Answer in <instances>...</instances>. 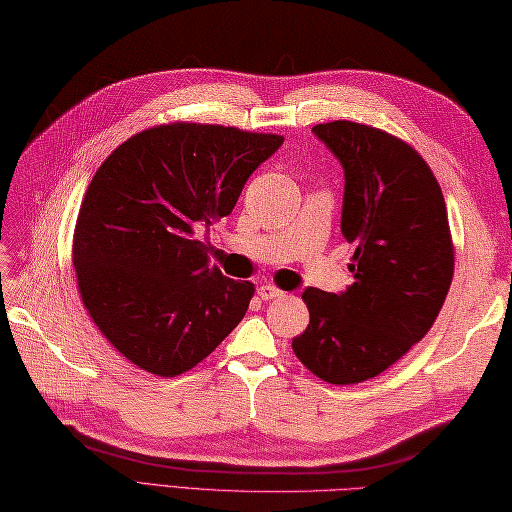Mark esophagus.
Here are the masks:
<instances>
[{
  "label": "esophagus",
  "mask_w": 512,
  "mask_h": 512,
  "mask_svg": "<svg viewBox=\"0 0 512 512\" xmlns=\"http://www.w3.org/2000/svg\"><path fill=\"white\" fill-rule=\"evenodd\" d=\"M286 292H281L279 288H275V286H270V284H266V286H259L257 288V297L262 299V301H270V299H279V297H284Z\"/></svg>",
  "instance_id": "1"
}]
</instances>
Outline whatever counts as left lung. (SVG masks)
Returning <instances> with one entry per match:
<instances>
[{
    "label": "left lung",
    "mask_w": 512,
    "mask_h": 512,
    "mask_svg": "<svg viewBox=\"0 0 512 512\" xmlns=\"http://www.w3.org/2000/svg\"><path fill=\"white\" fill-rule=\"evenodd\" d=\"M312 132L345 171L341 231L356 244L354 284L341 295L306 288L310 323L292 350L325 383L354 385L431 330L451 288L453 239L440 184L405 140L352 121Z\"/></svg>",
    "instance_id": "left-lung-1"
}]
</instances>
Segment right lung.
<instances>
[{"instance_id": "1", "label": "right lung", "mask_w": 512, "mask_h": 512, "mask_svg": "<svg viewBox=\"0 0 512 512\" xmlns=\"http://www.w3.org/2000/svg\"><path fill=\"white\" fill-rule=\"evenodd\" d=\"M284 136L169 123L127 138L94 173L72 264L96 328L129 363L180 376L244 319L255 295L209 264L202 228L233 211Z\"/></svg>"}]
</instances>
